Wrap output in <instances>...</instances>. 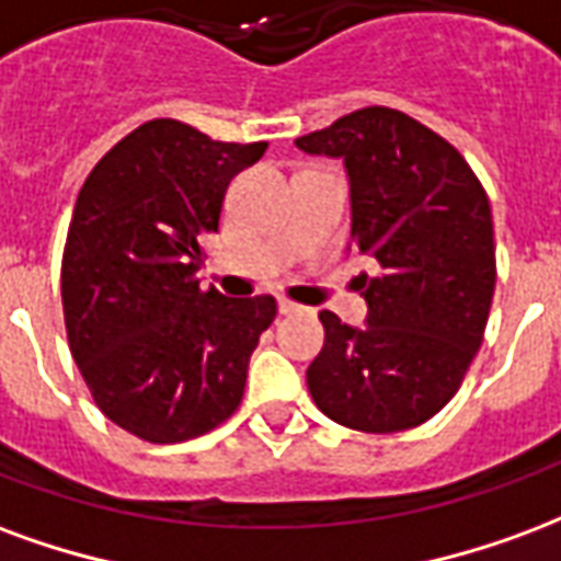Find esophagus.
Wrapping results in <instances>:
<instances>
[{
	"instance_id": "1",
	"label": "esophagus",
	"mask_w": 561,
	"mask_h": 561,
	"mask_svg": "<svg viewBox=\"0 0 561 561\" xmlns=\"http://www.w3.org/2000/svg\"><path fill=\"white\" fill-rule=\"evenodd\" d=\"M277 310H280L284 317H289V313H298V310H301V305L289 301V298H280V301H277Z\"/></svg>"
}]
</instances>
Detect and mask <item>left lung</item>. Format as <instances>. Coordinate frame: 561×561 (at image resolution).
Wrapping results in <instances>:
<instances>
[{"mask_svg": "<svg viewBox=\"0 0 561 561\" xmlns=\"http://www.w3.org/2000/svg\"><path fill=\"white\" fill-rule=\"evenodd\" d=\"M343 158L367 325L322 310L325 343L308 367L313 403L362 433L419 427L457 394L484 341L496 244L484 185L451 142L391 107H365L298 137Z\"/></svg>", "mask_w": 561, "mask_h": 561, "instance_id": "obj_1", "label": "left lung"}]
</instances>
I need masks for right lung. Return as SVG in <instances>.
Here are the masks:
<instances>
[{
    "mask_svg": "<svg viewBox=\"0 0 561 561\" xmlns=\"http://www.w3.org/2000/svg\"><path fill=\"white\" fill-rule=\"evenodd\" d=\"M268 142H220L151 118L95 163L62 253L68 346L98 410L146 443L215 431L239 410L272 296L199 289L230 179Z\"/></svg>",
    "mask_w": 561,
    "mask_h": 561,
    "instance_id": "1",
    "label": "right lung"
}]
</instances>
